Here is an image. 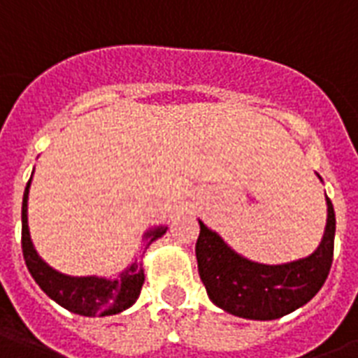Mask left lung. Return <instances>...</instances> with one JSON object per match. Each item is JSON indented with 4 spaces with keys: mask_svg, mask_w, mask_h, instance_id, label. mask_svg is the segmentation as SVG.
Returning <instances> with one entry per match:
<instances>
[{
    "mask_svg": "<svg viewBox=\"0 0 358 358\" xmlns=\"http://www.w3.org/2000/svg\"><path fill=\"white\" fill-rule=\"evenodd\" d=\"M317 178L322 176L317 174ZM327 202V223L314 252L284 264H260L236 252L215 230L199 219L201 234L195 255L199 275L212 303L232 316L269 322L306 305L322 289L333 264V202Z\"/></svg>",
    "mask_w": 358,
    "mask_h": 358,
    "instance_id": "left-lung-1",
    "label": "left lung"
}]
</instances>
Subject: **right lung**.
<instances>
[{"label": "right lung", "instance_id": "right-lung-1", "mask_svg": "<svg viewBox=\"0 0 358 358\" xmlns=\"http://www.w3.org/2000/svg\"><path fill=\"white\" fill-rule=\"evenodd\" d=\"M29 182L25 185L24 201H22V250H24L25 266L29 269L31 277L41 286L44 294L61 305L66 310L80 314V316H115L134 305L141 294L143 282H145V269H143V256L146 249L156 239L162 238L167 232V224H159L154 229H148L141 239V260H135L117 277H98V275H87V277H74L66 275L57 269H53L50 264L42 260V256L36 252L33 239L29 234L27 224V201H29Z\"/></svg>", "mask_w": 358, "mask_h": 358}]
</instances>
